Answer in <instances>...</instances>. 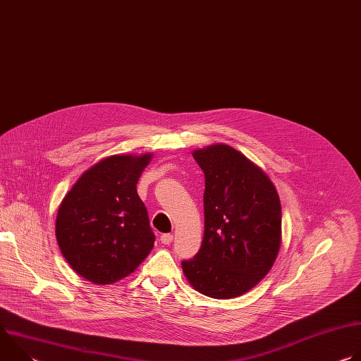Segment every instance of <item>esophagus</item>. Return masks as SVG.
<instances>
[{
    "label": "esophagus",
    "instance_id": "1",
    "mask_svg": "<svg viewBox=\"0 0 361 361\" xmlns=\"http://www.w3.org/2000/svg\"><path fill=\"white\" fill-rule=\"evenodd\" d=\"M160 241H161L163 244H167V245L171 244V241H173V234H169V233H167V234H163V235L160 237Z\"/></svg>",
    "mask_w": 361,
    "mask_h": 361
}]
</instances>
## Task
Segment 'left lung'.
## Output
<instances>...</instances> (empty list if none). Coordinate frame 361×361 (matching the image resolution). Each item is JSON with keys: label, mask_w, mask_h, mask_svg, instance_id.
I'll return each instance as SVG.
<instances>
[{"label": "left lung", "mask_w": 361, "mask_h": 361, "mask_svg": "<svg viewBox=\"0 0 361 361\" xmlns=\"http://www.w3.org/2000/svg\"><path fill=\"white\" fill-rule=\"evenodd\" d=\"M204 171V237L183 271L213 298L238 297L273 267L281 244V204L267 174L237 149L216 144L195 149Z\"/></svg>", "instance_id": "8db88e82"}]
</instances>
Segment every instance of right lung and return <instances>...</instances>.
I'll return each mask as SVG.
<instances>
[{"label":"right lung","mask_w":361,"mask_h":361,"mask_svg":"<svg viewBox=\"0 0 361 361\" xmlns=\"http://www.w3.org/2000/svg\"><path fill=\"white\" fill-rule=\"evenodd\" d=\"M151 161L142 156H111L88 169L66 194L56 237L71 269L95 284L131 274L154 247V235L137 183Z\"/></svg>","instance_id":"right-lung-1"}]
</instances>
